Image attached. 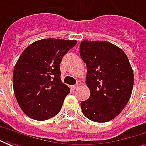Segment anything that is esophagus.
Masks as SVG:
<instances>
[{
    "mask_svg": "<svg viewBox=\"0 0 146 146\" xmlns=\"http://www.w3.org/2000/svg\"><path fill=\"white\" fill-rule=\"evenodd\" d=\"M81 84H82L81 82L78 81V82H77V83H76V84L71 86V88H72L73 90H76V89H78V88L79 87V86H81Z\"/></svg>",
    "mask_w": 146,
    "mask_h": 146,
    "instance_id": "obj_1",
    "label": "esophagus"
}]
</instances>
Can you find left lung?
Wrapping results in <instances>:
<instances>
[{
  "label": "left lung",
  "instance_id": "1",
  "mask_svg": "<svg viewBox=\"0 0 146 146\" xmlns=\"http://www.w3.org/2000/svg\"><path fill=\"white\" fill-rule=\"evenodd\" d=\"M79 53L86 64V83L90 96L81 102L89 119L104 123L123 111L130 100L134 73L127 55L116 45L104 41H82Z\"/></svg>",
  "mask_w": 146,
  "mask_h": 146
}]
</instances>
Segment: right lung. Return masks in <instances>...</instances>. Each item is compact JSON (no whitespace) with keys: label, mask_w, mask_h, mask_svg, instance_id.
Returning a JSON list of instances; mask_svg holds the SVG:
<instances>
[{"label":"right lung","mask_w":146,"mask_h":146,"mask_svg":"<svg viewBox=\"0 0 146 146\" xmlns=\"http://www.w3.org/2000/svg\"><path fill=\"white\" fill-rule=\"evenodd\" d=\"M75 40L47 38L25 48L13 71V89L19 107L27 116L46 120L60 111L70 89L60 80L63 56Z\"/></svg>","instance_id":"right-lung-1"}]
</instances>
